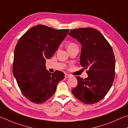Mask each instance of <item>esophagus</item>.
<instances>
[{
  "mask_svg": "<svg viewBox=\"0 0 128 128\" xmlns=\"http://www.w3.org/2000/svg\"><path fill=\"white\" fill-rule=\"evenodd\" d=\"M70 76L68 74H66V75H65V77H66V78H68L69 77H70Z\"/></svg>",
  "mask_w": 128,
  "mask_h": 128,
  "instance_id": "1",
  "label": "esophagus"
}]
</instances>
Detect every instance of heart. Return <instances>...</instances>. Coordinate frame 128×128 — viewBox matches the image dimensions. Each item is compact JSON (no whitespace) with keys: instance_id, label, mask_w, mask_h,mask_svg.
I'll list each match as a JSON object with an SVG mask.
<instances>
[{"instance_id":"obj_1","label":"heart","mask_w":128,"mask_h":128,"mask_svg":"<svg viewBox=\"0 0 128 128\" xmlns=\"http://www.w3.org/2000/svg\"><path fill=\"white\" fill-rule=\"evenodd\" d=\"M67 48L68 49H71V48H78V46L76 43L73 42H70L67 45Z\"/></svg>"}]
</instances>
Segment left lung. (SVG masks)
<instances>
[{"mask_svg": "<svg viewBox=\"0 0 128 128\" xmlns=\"http://www.w3.org/2000/svg\"><path fill=\"white\" fill-rule=\"evenodd\" d=\"M69 34L82 46L80 64L87 70L88 76L85 79L76 76L78 85L72 90V93L83 103L96 104L104 98L114 80L115 59L112 47L96 29L71 30Z\"/></svg>", "mask_w": 128, "mask_h": 128, "instance_id": "8db88e82", "label": "left lung"}]
</instances>
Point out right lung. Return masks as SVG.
<instances>
[{"label":"right lung","mask_w":128,"mask_h":128,"mask_svg":"<svg viewBox=\"0 0 128 128\" xmlns=\"http://www.w3.org/2000/svg\"><path fill=\"white\" fill-rule=\"evenodd\" d=\"M69 31L39 24L29 29L18 40L14 52L13 73L22 94L32 102H45L64 79L61 71L48 72L45 62L56 52Z\"/></svg>","instance_id":"add662e5"}]
</instances>
